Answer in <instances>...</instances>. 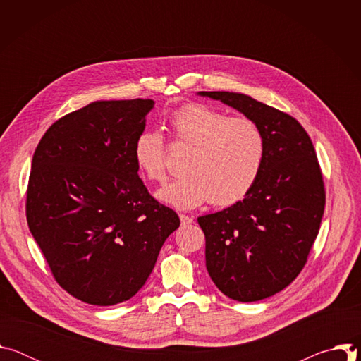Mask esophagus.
Segmentation results:
<instances>
[{
  "label": "esophagus",
  "instance_id": "esophagus-1",
  "mask_svg": "<svg viewBox=\"0 0 361 361\" xmlns=\"http://www.w3.org/2000/svg\"><path fill=\"white\" fill-rule=\"evenodd\" d=\"M180 220H181V224L183 226H188V224H191L192 223V217H190V216H185V214H180Z\"/></svg>",
  "mask_w": 361,
  "mask_h": 361
}]
</instances>
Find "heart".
<instances>
[{
	"label": "heart",
	"mask_w": 361,
	"mask_h": 361,
	"mask_svg": "<svg viewBox=\"0 0 361 361\" xmlns=\"http://www.w3.org/2000/svg\"><path fill=\"white\" fill-rule=\"evenodd\" d=\"M176 142L191 145L178 180L157 197L178 210H191L209 201L231 205L243 200L259 180L266 160V137L255 121L227 117L200 102H187L169 117ZM140 171L151 181L167 177V144L157 130H142L133 147Z\"/></svg>",
	"instance_id": "b5f03b06"
}]
</instances>
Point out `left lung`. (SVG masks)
<instances>
[{
	"label": "left lung",
	"mask_w": 361,
	"mask_h": 361,
	"mask_svg": "<svg viewBox=\"0 0 361 361\" xmlns=\"http://www.w3.org/2000/svg\"><path fill=\"white\" fill-rule=\"evenodd\" d=\"M259 124L266 137L262 174L243 201L198 217L205 267L227 297L250 302L274 295L302 270L319 234L326 191L314 145L291 116L250 95L201 91Z\"/></svg>",
	"instance_id": "left-lung-1"
}]
</instances>
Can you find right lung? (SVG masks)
Wrapping results in <instances>:
<instances>
[{
  "mask_svg": "<svg viewBox=\"0 0 361 361\" xmlns=\"http://www.w3.org/2000/svg\"><path fill=\"white\" fill-rule=\"evenodd\" d=\"M152 99L94 101L38 142L27 221L56 281L92 305L130 300L145 284L176 212L149 195L133 157Z\"/></svg>",
  "mask_w": 361,
  "mask_h": 361,
  "instance_id": "add662e5",
  "label": "right lung"
}]
</instances>
